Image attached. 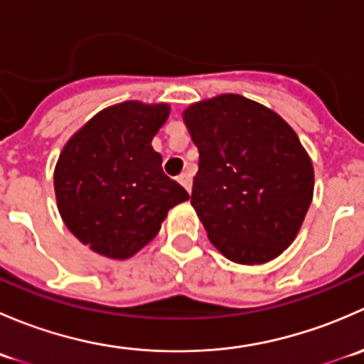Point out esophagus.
Returning <instances> with one entry per match:
<instances>
[{
  "instance_id": "obj_1",
  "label": "esophagus",
  "mask_w": 364,
  "mask_h": 364,
  "mask_svg": "<svg viewBox=\"0 0 364 364\" xmlns=\"http://www.w3.org/2000/svg\"><path fill=\"white\" fill-rule=\"evenodd\" d=\"M178 179H179V183H181V185L188 190V192L192 190V174H190V172H183Z\"/></svg>"
}]
</instances>
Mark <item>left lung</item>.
Instances as JSON below:
<instances>
[{"label":"left lung","instance_id":"obj_1","mask_svg":"<svg viewBox=\"0 0 364 364\" xmlns=\"http://www.w3.org/2000/svg\"><path fill=\"white\" fill-rule=\"evenodd\" d=\"M199 171L192 203L220 253L264 264L291 247L314 197V165L271 109L227 93L183 112Z\"/></svg>","mask_w":364,"mask_h":364}]
</instances>
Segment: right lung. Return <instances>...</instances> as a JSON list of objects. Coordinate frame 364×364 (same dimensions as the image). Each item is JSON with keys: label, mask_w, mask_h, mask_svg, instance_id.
I'll return each mask as SVG.
<instances>
[{"label": "right lung", "mask_w": 364, "mask_h": 364, "mask_svg": "<svg viewBox=\"0 0 364 364\" xmlns=\"http://www.w3.org/2000/svg\"><path fill=\"white\" fill-rule=\"evenodd\" d=\"M167 104L130 100L95 114L65 144L56 168L58 209L70 232L109 259L135 255L188 192L161 171L151 141Z\"/></svg>", "instance_id": "obj_1"}]
</instances>
